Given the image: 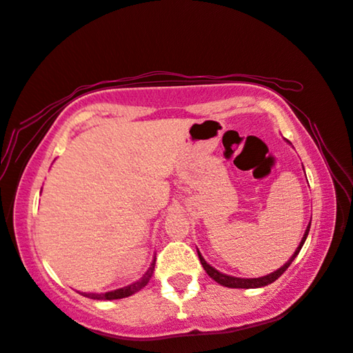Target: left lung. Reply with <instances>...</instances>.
<instances>
[{"label":"left lung","mask_w":353,"mask_h":353,"mask_svg":"<svg viewBox=\"0 0 353 353\" xmlns=\"http://www.w3.org/2000/svg\"><path fill=\"white\" fill-rule=\"evenodd\" d=\"M310 224H312V221H310ZM310 224H308V227H307L305 235H303L301 244H299V248L296 249L294 255H292L291 259H290L288 261H286L282 268H280V270L274 271V272H271V274H268V276H265V277H259V279H240V277L225 276V274H221L219 271L214 270L213 266L208 265V263H207L204 259H202V255H201V252L198 250L199 260H201L202 266H204V270H205V272L208 274V276H210V277L214 280V282H218L219 285L227 286V288H260V286H266V285L272 283L274 280H277L286 270H288V266L291 265L292 260L296 259V255H297L299 252H301L303 243H305V240H307V235H308V230H310Z\"/></svg>","instance_id":"1"}]
</instances>
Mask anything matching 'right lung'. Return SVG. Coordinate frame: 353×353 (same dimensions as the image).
Instances as JSON below:
<instances>
[{
  "label": "right lung",
  "mask_w": 353,
  "mask_h": 353,
  "mask_svg": "<svg viewBox=\"0 0 353 353\" xmlns=\"http://www.w3.org/2000/svg\"><path fill=\"white\" fill-rule=\"evenodd\" d=\"M154 268H155V259L151 263V268L146 271L145 276H143L139 282H135L129 286H124V288H119L115 291H109V292H82V296L85 297H90V299H97V301H113V299H123V297H128V296H132L135 294L137 291H140L143 286H146L149 280L152 277V272H154Z\"/></svg>",
  "instance_id": "1"
}]
</instances>
